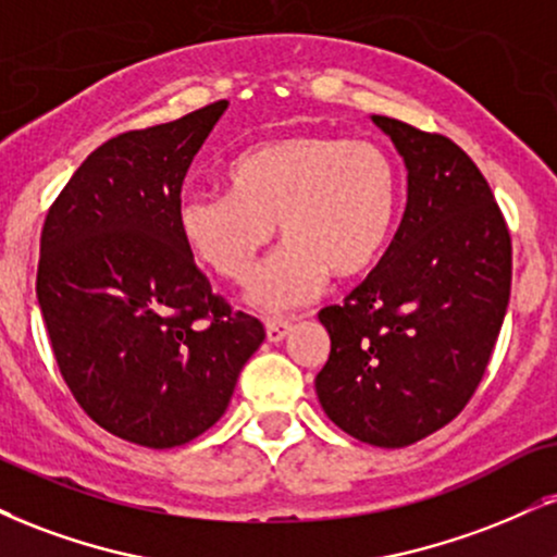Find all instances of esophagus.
I'll return each mask as SVG.
<instances>
[{
  "label": "esophagus",
  "instance_id": "esophagus-1",
  "mask_svg": "<svg viewBox=\"0 0 557 557\" xmlns=\"http://www.w3.org/2000/svg\"><path fill=\"white\" fill-rule=\"evenodd\" d=\"M293 324L285 319H267V339L270 343H280V339H285L287 334H290Z\"/></svg>",
  "mask_w": 557,
  "mask_h": 557
}]
</instances>
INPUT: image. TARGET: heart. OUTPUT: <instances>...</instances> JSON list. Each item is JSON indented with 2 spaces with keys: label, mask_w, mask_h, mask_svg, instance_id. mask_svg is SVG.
Masks as SVG:
<instances>
[{
  "label": "heart",
  "mask_w": 557,
  "mask_h": 557,
  "mask_svg": "<svg viewBox=\"0 0 557 557\" xmlns=\"http://www.w3.org/2000/svg\"><path fill=\"white\" fill-rule=\"evenodd\" d=\"M231 191L178 199L186 249L227 283H246L274 236L283 249L261 267L251 304L287 311L311 300L326 272L352 280L376 264L399 212V171L384 147L334 134H285L240 152Z\"/></svg>",
  "instance_id": "obj_1"
}]
</instances>
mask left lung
Listing matches in <instances>:
<instances>
[{
  "instance_id": "1",
  "label": "left lung",
  "mask_w": 557,
  "mask_h": 557,
  "mask_svg": "<svg viewBox=\"0 0 557 557\" xmlns=\"http://www.w3.org/2000/svg\"><path fill=\"white\" fill-rule=\"evenodd\" d=\"M407 165L392 244L319 321L317 394L334 425L401 448L451 423L485 376L511 296V233L474 160L444 134L373 116Z\"/></svg>"
}]
</instances>
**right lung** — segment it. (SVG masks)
I'll return each mask as SVG.
<instances>
[{"instance_id": "add662e5", "label": "right lung", "mask_w": 557, "mask_h": 557, "mask_svg": "<svg viewBox=\"0 0 557 557\" xmlns=\"http://www.w3.org/2000/svg\"><path fill=\"white\" fill-rule=\"evenodd\" d=\"M225 109L103 143L41 231L36 296L64 384L139 446L189 444L218 423L264 339L259 319L212 293L176 223L186 171Z\"/></svg>"}]
</instances>
